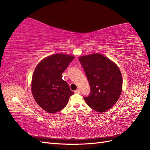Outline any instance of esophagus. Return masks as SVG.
<instances>
[{"label": "esophagus", "instance_id": "esophagus-1", "mask_svg": "<svg viewBox=\"0 0 150 150\" xmlns=\"http://www.w3.org/2000/svg\"><path fill=\"white\" fill-rule=\"evenodd\" d=\"M81 93V91H80V90H79V89H77V90H76L75 91V93Z\"/></svg>", "mask_w": 150, "mask_h": 150}]
</instances>
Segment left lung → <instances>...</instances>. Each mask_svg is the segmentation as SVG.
Returning <instances> with one entry per match:
<instances>
[{
  "instance_id": "8db88e82",
  "label": "left lung",
  "mask_w": 150,
  "mask_h": 150,
  "mask_svg": "<svg viewBox=\"0 0 150 150\" xmlns=\"http://www.w3.org/2000/svg\"><path fill=\"white\" fill-rule=\"evenodd\" d=\"M79 61L90 86V93L84 99L97 112H104L117 103L122 92V77L113 62L99 53L82 56Z\"/></svg>"
}]
</instances>
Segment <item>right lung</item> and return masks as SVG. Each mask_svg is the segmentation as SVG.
<instances>
[{
	"mask_svg": "<svg viewBox=\"0 0 150 150\" xmlns=\"http://www.w3.org/2000/svg\"><path fill=\"white\" fill-rule=\"evenodd\" d=\"M74 58L65 54H54L41 60L35 69L31 91L36 103L47 112L62 110L74 93L62 78V73Z\"/></svg>",
	"mask_w": 150,
	"mask_h": 150,
	"instance_id": "1",
	"label": "right lung"
}]
</instances>
